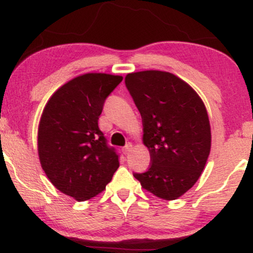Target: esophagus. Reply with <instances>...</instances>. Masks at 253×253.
Listing matches in <instances>:
<instances>
[{
	"label": "esophagus",
	"mask_w": 253,
	"mask_h": 253,
	"mask_svg": "<svg viewBox=\"0 0 253 253\" xmlns=\"http://www.w3.org/2000/svg\"><path fill=\"white\" fill-rule=\"evenodd\" d=\"M132 149H133V145L130 144V143H128V144L126 145V146L124 147V153H125V155H128L130 151H132Z\"/></svg>",
	"instance_id": "1"
}]
</instances>
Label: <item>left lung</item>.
I'll list each match as a JSON object with an SVG mask.
<instances>
[{
  "instance_id": "left-lung-1",
  "label": "left lung",
  "mask_w": 253,
  "mask_h": 253,
  "mask_svg": "<svg viewBox=\"0 0 253 253\" xmlns=\"http://www.w3.org/2000/svg\"><path fill=\"white\" fill-rule=\"evenodd\" d=\"M125 83L143 119V143L151 157L149 170L133 176L159 199H178L200 178L211 152L205 103L171 72H132Z\"/></svg>"
}]
</instances>
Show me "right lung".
<instances>
[{"label": "right lung", "mask_w": 253, "mask_h": 253, "mask_svg": "<svg viewBox=\"0 0 253 253\" xmlns=\"http://www.w3.org/2000/svg\"><path fill=\"white\" fill-rule=\"evenodd\" d=\"M123 76L89 72L58 88L42 110L38 155L50 182L77 201L106 189L119 168L118 155L98 128L107 96Z\"/></svg>", "instance_id": "right-lung-1"}]
</instances>
